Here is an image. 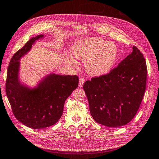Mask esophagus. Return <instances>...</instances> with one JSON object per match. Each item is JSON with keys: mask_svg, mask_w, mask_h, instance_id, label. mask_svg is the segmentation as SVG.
<instances>
[{"mask_svg": "<svg viewBox=\"0 0 159 159\" xmlns=\"http://www.w3.org/2000/svg\"><path fill=\"white\" fill-rule=\"evenodd\" d=\"M84 81H85L84 79L83 78V77L80 78V79H79V87H83L84 83Z\"/></svg>", "mask_w": 159, "mask_h": 159, "instance_id": "34e87169", "label": "esophagus"}]
</instances>
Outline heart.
Here are the masks:
<instances>
[{
  "instance_id": "obj_1",
  "label": "heart",
  "mask_w": 159,
  "mask_h": 159,
  "mask_svg": "<svg viewBox=\"0 0 159 159\" xmlns=\"http://www.w3.org/2000/svg\"><path fill=\"white\" fill-rule=\"evenodd\" d=\"M71 52L77 60L84 61L85 69L89 75L101 76L108 73L114 66L117 48L114 43L93 37L76 42L71 48ZM74 58L66 57V62L72 67L77 68L79 63Z\"/></svg>"
}]
</instances>
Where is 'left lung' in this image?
<instances>
[{
	"label": "left lung",
	"mask_w": 159,
	"mask_h": 159,
	"mask_svg": "<svg viewBox=\"0 0 159 159\" xmlns=\"http://www.w3.org/2000/svg\"><path fill=\"white\" fill-rule=\"evenodd\" d=\"M147 75L143 54L133 47V52L109 73L86 81L83 89L93 119L113 128L130 122L143 100Z\"/></svg>",
	"instance_id": "obj_1"
}]
</instances>
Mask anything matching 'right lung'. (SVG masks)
Segmentation results:
<instances>
[{
  "label": "right lung",
  "instance_id": "obj_1",
  "mask_svg": "<svg viewBox=\"0 0 159 159\" xmlns=\"http://www.w3.org/2000/svg\"><path fill=\"white\" fill-rule=\"evenodd\" d=\"M43 34L37 35L19 50L9 63L6 81V93L12 112L21 123L34 129L51 126L61 119L66 99L78 87L76 75L50 73L34 87L22 83L19 77L20 61Z\"/></svg>",
  "mask_w": 159,
  "mask_h": 159
}]
</instances>
